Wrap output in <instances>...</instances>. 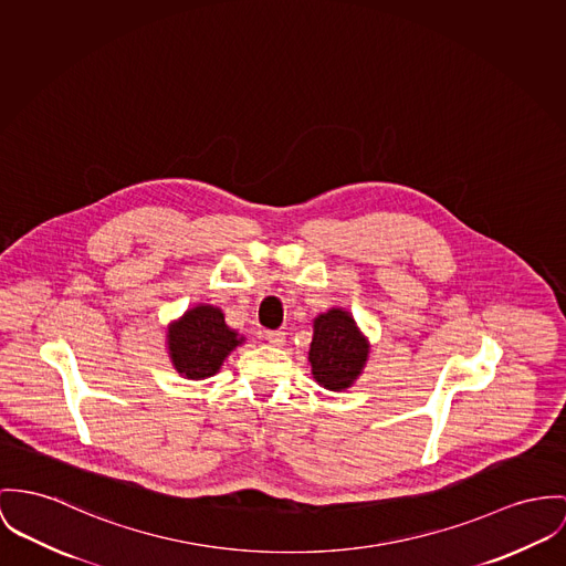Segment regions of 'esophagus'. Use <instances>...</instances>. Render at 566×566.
<instances>
[{"label":"esophagus","instance_id":"obj_1","mask_svg":"<svg viewBox=\"0 0 566 566\" xmlns=\"http://www.w3.org/2000/svg\"><path fill=\"white\" fill-rule=\"evenodd\" d=\"M264 340L269 343V345H273V347H282L284 345V340H286V334L284 332H264Z\"/></svg>","mask_w":566,"mask_h":566}]
</instances>
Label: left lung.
Wrapping results in <instances>:
<instances>
[{"label":"left lung","instance_id":"obj_1","mask_svg":"<svg viewBox=\"0 0 566 566\" xmlns=\"http://www.w3.org/2000/svg\"><path fill=\"white\" fill-rule=\"evenodd\" d=\"M370 343L345 307H329L312 321L307 361L314 381L329 391L353 388L366 368Z\"/></svg>","mask_w":566,"mask_h":566}]
</instances>
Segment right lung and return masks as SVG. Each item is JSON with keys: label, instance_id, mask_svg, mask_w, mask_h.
<instances>
[{"label": "right lung", "instance_id": "right-lung-1", "mask_svg": "<svg viewBox=\"0 0 566 566\" xmlns=\"http://www.w3.org/2000/svg\"><path fill=\"white\" fill-rule=\"evenodd\" d=\"M245 343V336L230 329L218 305L189 307L168 325L166 347L176 373L191 381L218 375L223 359Z\"/></svg>", "mask_w": 566, "mask_h": 566}]
</instances>
